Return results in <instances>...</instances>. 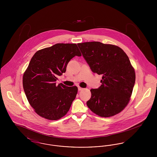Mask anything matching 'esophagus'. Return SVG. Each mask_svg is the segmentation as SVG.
<instances>
[{
  "instance_id": "obj_1",
  "label": "esophagus",
  "mask_w": 157,
  "mask_h": 157,
  "mask_svg": "<svg viewBox=\"0 0 157 157\" xmlns=\"http://www.w3.org/2000/svg\"><path fill=\"white\" fill-rule=\"evenodd\" d=\"M83 89V88H81V87H80V86H78V90H82Z\"/></svg>"
}]
</instances>
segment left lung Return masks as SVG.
<instances>
[{
  "label": "left lung",
  "mask_w": 157,
  "mask_h": 157,
  "mask_svg": "<svg viewBox=\"0 0 157 157\" xmlns=\"http://www.w3.org/2000/svg\"><path fill=\"white\" fill-rule=\"evenodd\" d=\"M94 73L102 75V85L91 89L86 105L101 117L121 112L129 103L135 82V73L128 56L120 47L99 42L78 44Z\"/></svg>",
  "instance_id": "8db88e82"
}]
</instances>
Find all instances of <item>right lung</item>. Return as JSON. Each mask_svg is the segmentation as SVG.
I'll return each mask as SVG.
<instances>
[{
  "instance_id": "add662e5",
  "label": "right lung",
  "mask_w": 157,
  "mask_h": 157,
  "mask_svg": "<svg viewBox=\"0 0 157 157\" xmlns=\"http://www.w3.org/2000/svg\"><path fill=\"white\" fill-rule=\"evenodd\" d=\"M81 56L75 44H57L37 51L23 76V86L30 106L39 116L49 120L65 116L76 98L77 86L56 85L70 60Z\"/></svg>"
}]
</instances>
